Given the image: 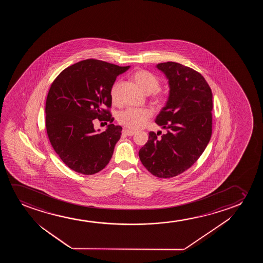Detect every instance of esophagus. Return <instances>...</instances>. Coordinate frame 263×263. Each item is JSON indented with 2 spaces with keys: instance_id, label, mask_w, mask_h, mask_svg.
<instances>
[{
  "instance_id": "esophagus-1",
  "label": "esophagus",
  "mask_w": 263,
  "mask_h": 263,
  "mask_svg": "<svg viewBox=\"0 0 263 263\" xmlns=\"http://www.w3.org/2000/svg\"><path fill=\"white\" fill-rule=\"evenodd\" d=\"M136 134V132H134V131H131V130L128 129H124L123 130V135H125V136H128V137H132Z\"/></svg>"
}]
</instances>
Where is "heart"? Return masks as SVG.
Wrapping results in <instances>:
<instances>
[{"label": "heart", "mask_w": 263, "mask_h": 263, "mask_svg": "<svg viewBox=\"0 0 263 263\" xmlns=\"http://www.w3.org/2000/svg\"><path fill=\"white\" fill-rule=\"evenodd\" d=\"M133 79L137 86L139 87V89L145 94L153 93L160 88V81L158 78L146 70H140L135 72ZM119 85V82H116L110 90L113 101L117 100V90ZM158 100L162 101V96H160ZM152 116L153 113L147 108H126L124 111L120 112L119 122L128 129L139 130L147 124Z\"/></svg>", "instance_id": "obj_1"}]
</instances>
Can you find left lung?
<instances>
[{
	"label": "left lung",
	"mask_w": 263,
	"mask_h": 263,
	"mask_svg": "<svg viewBox=\"0 0 263 263\" xmlns=\"http://www.w3.org/2000/svg\"><path fill=\"white\" fill-rule=\"evenodd\" d=\"M169 80L165 107L155 122L167 133H149L139 158L149 173L172 178L184 173L205 151L212 135V91L205 78L175 62L156 65Z\"/></svg>",
	"instance_id": "1"
}]
</instances>
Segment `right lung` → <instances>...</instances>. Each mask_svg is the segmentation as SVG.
<instances>
[{
    "label": "right lung",
    "instance_id": "add662e5",
    "mask_svg": "<svg viewBox=\"0 0 263 263\" xmlns=\"http://www.w3.org/2000/svg\"><path fill=\"white\" fill-rule=\"evenodd\" d=\"M129 67L87 59L63 70L51 84L46 101L47 136L62 161L76 173L91 175L110 161L122 131L111 124L110 90L117 76ZM96 118L110 121L102 134L93 129Z\"/></svg>",
    "mask_w": 263,
    "mask_h": 263
}]
</instances>
